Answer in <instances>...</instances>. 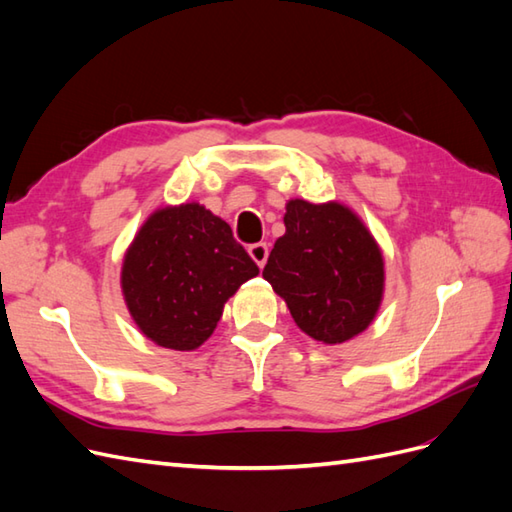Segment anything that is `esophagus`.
Wrapping results in <instances>:
<instances>
[{"mask_svg": "<svg viewBox=\"0 0 512 512\" xmlns=\"http://www.w3.org/2000/svg\"><path fill=\"white\" fill-rule=\"evenodd\" d=\"M247 252H250L252 260L256 262L260 269L267 265V258H269V245L267 243H254V245L247 247Z\"/></svg>", "mask_w": 512, "mask_h": 512, "instance_id": "esophagus-1", "label": "esophagus"}]
</instances>
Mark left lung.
Masks as SVG:
<instances>
[{
	"label": "left lung",
	"instance_id": "8db88e82",
	"mask_svg": "<svg viewBox=\"0 0 512 512\" xmlns=\"http://www.w3.org/2000/svg\"><path fill=\"white\" fill-rule=\"evenodd\" d=\"M284 224L262 277L297 327L324 344L363 333L384 292V260L371 232L344 205L301 198L288 200Z\"/></svg>",
	"mask_w": 512,
	"mask_h": 512
}]
</instances>
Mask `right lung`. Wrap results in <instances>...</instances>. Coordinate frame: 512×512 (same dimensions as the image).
Masks as SVG:
<instances>
[{"mask_svg": "<svg viewBox=\"0 0 512 512\" xmlns=\"http://www.w3.org/2000/svg\"><path fill=\"white\" fill-rule=\"evenodd\" d=\"M258 275L230 226L198 203L164 207L136 232L121 290L136 327L162 348L194 350L218 327L224 303Z\"/></svg>", "mask_w": 512, "mask_h": 512, "instance_id": "obj_1", "label": "right lung"}]
</instances>
